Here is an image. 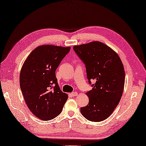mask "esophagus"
I'll list each match as a JSON object with an SVG mask.
<instances>
[{"mask_svg":"<svg viewBox=\"0 0 146 146\" xmlns=\"http://www.w3.org/2000/svg\"><path fill=\"white\" fill-rule=\"evenodd\" d=\"M71 94V95H72V97L77 96V95H78V94H77V92H72Z\"/></svg>","mask_w":146,"mask_h":146,"instance_id":"1","label":"esophagus"}]
</instances>
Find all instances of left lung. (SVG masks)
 <instances>
[{"label":"left lung","instance_id":"obj_1","mask_svg":"<svg viewBox=\"0 0 146 146\" xmlns=\"http://www.w3.org/2000/svg\"><path fill=\"white\" fill-rule=\"evenodd\" d=\"M85 64L89 84V103L80 108L89 121L99 122L108 118L118 106L123 92L124 69L118 55L105 44L92 42L73 47ZM94 80L96 83L91 81Z\"/></svg>","mask_w":146,"mask_h":146}]
</instances>
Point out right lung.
Here are the masks:
<instances>
[{"mask_svg":"<svg viewBox=\"0 0 146 146\" xmlns=\"http://www.w3.org/2000/svg\"><path fill=\"white\" fill-rule=\"evenodd\" d=\"M71 47L40 46L29 55L20 74V86L27 106L40 119L48 121L61 113L68 95L60 90L56 71Z\"/></svg>","mask_w":146,"mask_h":146,"instance_id":"right-lung-1","label":"right lung"}]
</instances>
